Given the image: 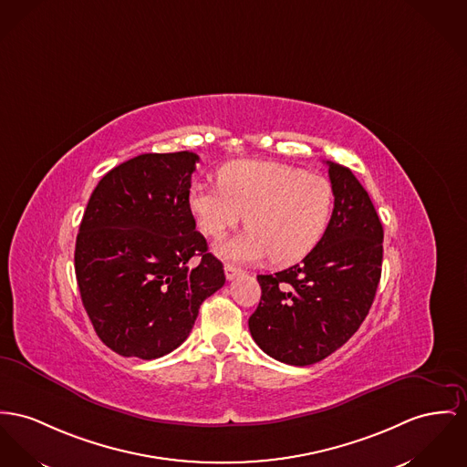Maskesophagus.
<instances>
[{"mask_svg": "<svg viewBox=\"0 0 467 467\" xmlns=\"http://www.w3.org/2000/svg\"><path fill=\"white\" fill-rule=\"evenodd\" d=\"M239 275H243V271H241L239 267H235V265H232V264H226V265H224V276H226V280H235Z\"/></svg>", "mask_w": 467, "mask_h": 467, "instance_id": "34e87169", "label": "esophagus"}]
</instances>
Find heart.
<instances>
[{
	"instance_id": "heart-1",
	"label": "heart",
	"mask_w": 467,
	"mask_h": 467,
	"mask_svg": "<svg viewBox=\"0 0 467 467\" xmlns=\"http://www.w3.org/2000/svg\"><path fill=\"white\" fill-rule=\"evenodd\" d=\"M218 184L191 187L189 209L200 230L213 239L246 216L248 230L216 249L235 262L267 256L278 265L299 262L317 246L333 213V184L288 164L232 162L221 170Z\"/></svg>"
}]
</instances>
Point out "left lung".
I'll list each match as a JSON object with an SVG mask.
<instances>
[{
    "mask_svg": "<svg viewBox=\"0 0 467 467\" xmlns=\"http://www.w3.org/2000/svg\"><path fill=\"white\" fill-rule=\"evenodd\" d=\"M335 209L317 246L285 271L260 275L262 297L249 317L256 345L281 363L306 367L340 348L372 306L384 230L354 173L327 161Z\"/></svg>",
    "mask_w": 467,
    "mask_h": 467,
    "instance_id": "obj_1",
    "label": "left lung"
}]
</instances>
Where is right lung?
Segmentation results:
<instances>
[{"label": "right lung", "instance_id": "1", "mask_svg": "<svg viewBox=\"0 0 467 467\" xmlns=\"http://www.w3.org/2000/svg\"><path fill=\"white\" fill-rule=\"evenodd\" d=\"M192 152L141 154L108 171L88 200L74 267L97 337L124 358L156 359L186 340L224 285L189 209Z\"/></svg>", "mask_w": 467, "mask_h": 467}]
</instances>
